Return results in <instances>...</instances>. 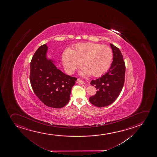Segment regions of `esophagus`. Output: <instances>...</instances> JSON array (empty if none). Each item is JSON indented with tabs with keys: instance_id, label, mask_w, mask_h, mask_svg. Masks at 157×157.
<instances>
[{
	"instance_id": "esophagus-1",
	"label": "esophagus",
	"mask_w": 157,
	"mask_h": 157,
	"mask_svg": "<svg viewBox=\"0 0 157 157\" xmlns=\"http://www.w3.org/2000/svg\"><path fill=\"white\" fill-rule=\"evenodd\" d=\"M76 83L78 84H84L85 83L83 81L82 79H79V78H78V79H77Z\"/></svg>"
}]
</instances>
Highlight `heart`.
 <instances>
[{
    "instance_id": "heart-1",
    "label": "heart",
    "mask_w": 157,
    "mask_h": 157,
    "mask_svg": "<svg viewBox=\"0 0 157 157\" xmlns=\"http://www.w3.org/2000/svg\"><path fill=\"white\" fill-rule=\"evenodd\" d=\"M112 59L113 52L109 46L90 42L76 44L73 48L65 50L62 55L63 65L68 74L73 73L82 62L86 68L82 75L91 73L100 76L109 70Z\"/></svg>"
}]
</instances>
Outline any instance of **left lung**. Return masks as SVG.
Returning a JSON list of instances; mask_svg holds the SVG:
<instances>
[{
	"instance_id": "left-lung-1",
	"label": "left lung",
	"mask_w": 157,
	"mask_h": 157,
	"mask_svg": "<svg viewBox=\"0 0 157 157\" xmlns=\"http://www.w3.org/2000/svg\"><path fill=\"white\" fill-rule=\"evenodd\" d=\"M113 60L109 71L90 84L97 89L96 94L90 97V102L98 107L106 106L117 99L121 91L124 82L125 66L123 56L119 48L110 44Z\"/></svg>"
}]
</instances>
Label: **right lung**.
<instances>
[{
    "label": "right lung",
    "instance_id": "1",
    "mask_svg": "<svg viewBox=\"0 0 157 157\" xmlns=\"http://www.w3.org/2000/svg\"><path fill=\"white\" fill-rule=\"evenodd\" d=\"M46 44L38 48L30 63V81L36 95L47 106L60 109L68 103L77 78L58 69L47 58Z\"/></svg>",
    "mask_w": 157,
    "mask_h": 157
}]
</instances>
